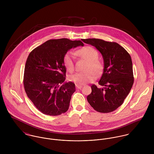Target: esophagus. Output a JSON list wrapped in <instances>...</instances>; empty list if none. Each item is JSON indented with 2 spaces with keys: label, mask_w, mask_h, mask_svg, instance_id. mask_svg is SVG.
Returning <instances> with one entry per match:
<instances>
[{
  "label": "esophagus",
  "mask_w": 154,
  "mask_h": 154,
  "mask_svg": "<svg viewBox=\"0 0 154 154\" xmlns=\"http://www.w3.org/2000/svg\"><path fill=\"white\" fill-rule=\"evenodd\" d=\"M82 87V85H76V88H77V89H81V88Z\"/></svg>",
  "instance_id": "obj_1"
}]
</instances>
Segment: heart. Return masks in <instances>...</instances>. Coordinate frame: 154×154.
<instances>
[{
    "mask_svg": "<svg viewBox=\"0 0 154 154\" xmlns=\"http://www.w3.org/2000/svg\"><path fill=\"white\" fill-rule=\"evenodd\" d=\"M76 54L86 60L88 64L85 72H79L69 76L70 81L77 85H82L93 81L97 77V74H100L103 70V65L97 59L98 53L92 47L86 46L76 51ZM75 53L72 51H67L63 57V64L69 72H73L75 69Z\"/></svg>",
    "mask_w": 154,
    "mask_h": 154,
    "instance_id": "1",
    "label": "heart"
}]
</instances>
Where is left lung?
Segmentation results:
<instances>
[{"label":"left lung","mask_w":154,"mask_h":154,"mask_svg":"<svg viewBox=\"0 0 154 154\" xmlns=\"http://www.w3.org/2000/svg\"><path fill=\"white\" fill-rule=\"evenodd\" d=\"M101 53L104 60L103 75L98 81L101 88L91 86L87 96L91 106L100 112L107 113L119 107L129 94L134 82L131 57L120 45L101 39H82Z\"/></svg>","instance_id":"8db88e82"}]
</instances>
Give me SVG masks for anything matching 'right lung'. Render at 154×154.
<instances>
[{
  "mask_svg": "<svg viewBox=\"0 0 154 154\" xmlns=\"http://www.w3.org/2000/svg\"><path fill=\"white\" fill-rule=\"evenodd\" d=\"M84 45L80 40H49L29 53L24 69L23 85L28 97L42 113L58 116L68 110L75 85L72 82H65L63 57L72 48Z\"/></svg>",
  "mask_w": 154,
  "mask_h": 154,
  "instance_id": "right-lung-1",
  "label": "right lung"
}]
</instances>
